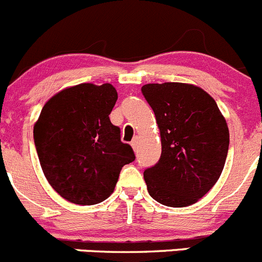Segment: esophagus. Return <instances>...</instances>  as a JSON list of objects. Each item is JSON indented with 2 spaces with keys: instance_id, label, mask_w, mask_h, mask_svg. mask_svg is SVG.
Wrapping results in <instances>:
<instances>
[{
  "instance_id": "obj_1",
  "label": "esophagus",
  "mask_w": 262,
  "mask_h": 262,
  "mask_svg": "<svg viewBox=\"0 0 262 262\" xmlns=\"http://www.w3.org/2000/svg\"><path fill=\"white\" fill-rule=\"evenodd\" d=\"M138 141H139V138L136 136V138H134V140L131 141V146L134 148V150L136 151V149H138Z\"/></svg>"
}]
</instances>
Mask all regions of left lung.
Listing matches in <instances>:
<instances>
[{
  "label": "left lung",
  "mask_w": 262,
  "mask_h": 262,
  "mask_svg": "<svg viewBox=\"0 0 262 262\" xmlns=\"http://www.w3.org/2000/svg\"><path fill=\"white\" fill-rule=\"evenodd\" d=\"M161 133L162 154L144 171L153 199L168 207L198 202L217 183L229 149V128L203 89L180 82L141 87Z\"/></svg>",
  "instance_id": "8db88e82"
}]
</instances>
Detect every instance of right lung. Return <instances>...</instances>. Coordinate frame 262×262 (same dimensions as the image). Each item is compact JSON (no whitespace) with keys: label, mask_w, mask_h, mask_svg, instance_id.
I'll return each mask as SVG.
<instances>
[{"label":"right lung","mask_w":262,"mask_h":262,"mask_svg":"<svg viewBox=\"0 0 262 262\" xmlns=\"http://www.w3.org/2000/svg\"><path fill=\"white\" fill-rule=\"evenodd\" d=\"M118 99L111 83H79L52 96L33 128L42 171L60 196L91 206L113 193L122 167L135 161L109 119Z\"/></svg>","instance_id":"right-lung-1"}]
</instances>
